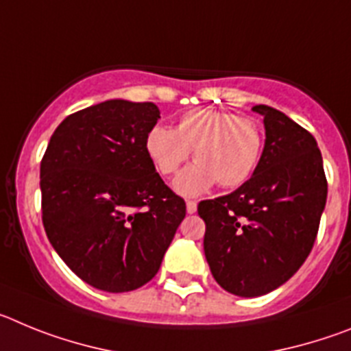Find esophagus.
I'll return each instance as SVG.
<instances>
[{"mask_svg":"<svg viewBox=\"0 0 351 351\" xmlns=\"http://www.w3.org/2000/svg\"><path fill=\"white\" fill-rule=\"evenodd\" d=\"M186 210H188V214L197 213V202L195 200H186Z\"/></svg>","mask_w":351,"mask_h":351,"instance_id":"obj_1","label":"esophagus"}]
</instances>
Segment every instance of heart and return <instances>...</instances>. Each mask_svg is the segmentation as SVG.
<instances>
[{
	"label": "heart",
	"mask_w": 351,
	"mask_h": 351,
	"mask_svg": "<svg viewBox=\"0 0 351 351\" xmlns=\"http://www.w3.org/2000/svg\"><path fill=\"white\" fill-rule=\"evenodd\" d=\"M144 147L160 176L178 172L193 151L197 161L176 178L173 190L182 197H197L216 181L223 188L246 182L258 163L262 133L253 121L237 114L198 108L184 114L173 130H149Z\"/></svg>",
	"instance_id": "1"
}]
</instances>
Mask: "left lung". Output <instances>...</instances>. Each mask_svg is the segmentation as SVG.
I'll return each mask as SVG.
<instances>
[{"label": "left lung", "mask_w": 351, "mask_h": 351, "mask_svg": "<svg viewBox=\"0 0 351 351\" xmlns=\"http://www.w3.org/2000/svg\"><path fill=\"white\" fill-rule=\"evenodd\" d=\"M265 144L250 181L198 204L204 253L214 280L239 297L280 288L311 253L327 202L324 160L315 137L287 114L255 105Z\"/></svg>", "instance_id": "obj_1"}]
</instances>
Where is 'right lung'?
<instances>
[{
    "mask_svg": "<svg viewBox=\"0 0 351 351\" xmlns=\"http://www.w3.org/2000/svg\"><path fill=\"white\" fill-rule=\"evenodd\" d=\"M154 104L107 100L71 114L40 165L42 219L56 253L98 290L123 293L156 276L186 204L145 154Z\"/></svg>",
    "mask_w": 351,
    "mask_h": 351,
    "instance_id": "1",
    "label": "right lung"
}]
</instances>
